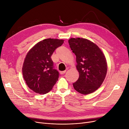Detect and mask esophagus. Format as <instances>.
Instances as JSON below:
<instances>
[{"label": "esophagus", "mask_w": 129, "mask_h": 129, "mask_svg": "<svg viewBox=\"0 0 129 129\" xmlns=\"http://www.w3.org/2000/svg\"><path fill=\"white\" fill-rule=\"evenodd\" d=\"M66 72V71H61L60 73L61 74H64Z\"/></svg>", "instance_id": "obj_1"}]
</instances>
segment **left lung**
<instances>
[{
    "label": "left lung",
    "mask_w": 129,
    "mask_h": 129,
    "mask_svg": "<svg viewBox=\"0 0 129 129\" xmlns=\"http://www.w3.org/2000/svg\"><path fill=\"white\" fill-rule=\"evenodd\" d=\"M69 44L76 55L79 79L74 83L75 90L83 95L96 91L105 79L107 73L106 58L95 44L86 39L71 38Z\"/></svg>",
    "instance_id": "obj_1"
}]
</instances>
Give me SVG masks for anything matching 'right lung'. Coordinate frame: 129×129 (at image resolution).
<instances>
[{"label": "right lung", "mask_w": 129, "mask_h": 129, "mask_svg": "<svg viewBox=\"0 0 129 129\" xmlns=\"http://www.w3.org/2000/svg\"><path fill=\"white\" fill-rule=\"evenodd\" d=\"M63 40L46 39L38 42L27 53L22 72L29 89L39 94H45L52 89L58 79V72L53 68L51 56Z\"/></svg>", "instance_id": "right-lung-1"}]
</instances>
